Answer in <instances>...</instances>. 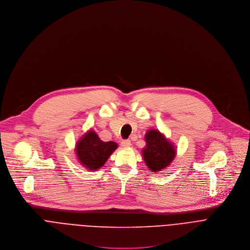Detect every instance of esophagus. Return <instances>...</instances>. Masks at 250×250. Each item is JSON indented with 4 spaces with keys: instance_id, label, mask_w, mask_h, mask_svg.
Segmentation results:
<instances>
[{
    "instance_id": "esophagus-1",
    "label": "esophagus",
    "mask_w": 250,
    "mask_h": 250,
    "mask_svg": "<svg viewBox=\"0 0 250 250\" xmlns=\"http://www.w3.org/2000/svg\"><path fill=\"white\" fill-rule=\"evenodd\" d=\"M121 146L124 147H128L131 146V141L130 140H124L121 142Z\"/></svg>"
}]
</instances>
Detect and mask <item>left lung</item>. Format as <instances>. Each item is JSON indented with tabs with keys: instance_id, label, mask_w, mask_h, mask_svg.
<instances>
[{
	"instance_id": "1",
	"label": "left lung",
	"mask_w": 250,
	"mask_h": 250,
	"mask_svg": "<svg viewBox=\"0 0 250 250\" xmlns=\"http://www.w3.org/2000/svg\"><path fill=\"white\" fill-rule=\"evenodd\" d=\"M145 142L142 157L151 172L158 173L168 167L176 156V146L158 129L147 130Z\"/></svg>"
}]
</instances>
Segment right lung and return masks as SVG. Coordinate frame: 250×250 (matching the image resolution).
<instances>
[{
  "mask_svg": "<svg viewBox=\"0 0 250 250\" xmlns=\"http://www.w3.org/2000/svg\"><path fill=\"white\" fill-rule=\"evenodd\" d=\"M118 147L115 142H104L93 130H88L76 143L75 152L79 163L87 170H97L104 167Z\"/></svg>",
  "mask_w": 250,
  "mask_h": 250,
  "instance_id": "1",
  "label": "right lung"
}]
</instances>
